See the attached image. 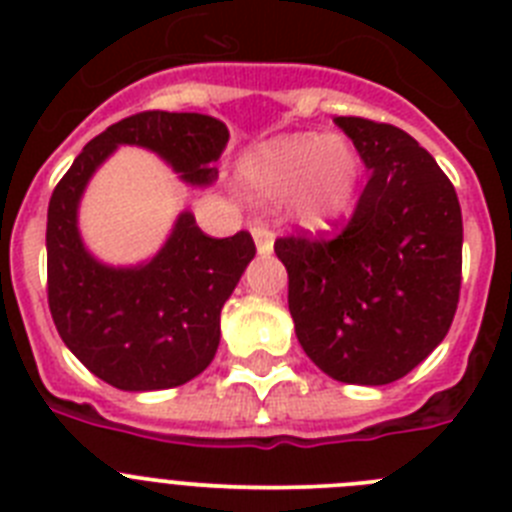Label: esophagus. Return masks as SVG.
Masks as SVG:
<instances>
[{"label":"esophagus","instance_id":"esophagus-1","mask_svg":"<svg viewBox=\"0 0 512 512\" xmlns=\"http://www.w3.org/2000/svg\"><path fill=\"white\" fill-rule=\"evenodd\" d=\"M251 235H253V241H256V248H259V253L269 256V253L274 251V233H271L266 225L253 223L251 225Z\"/></svg>","mask_w":512,"mask_h":512}]
</instances>
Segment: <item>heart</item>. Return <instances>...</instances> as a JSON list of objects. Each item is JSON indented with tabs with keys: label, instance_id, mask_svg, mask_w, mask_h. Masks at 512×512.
Returning <instances> with one entry per match:
<instances>
[{
	"label": "heart",
	"instance_id": "b5f03b06",
	"mask_svg": "<svg viewBox=\"0 0 512 512\" xmlns=\"http://www.w3.org/2000/svg\"><path fill=\"white\" fill-rule=\"evenodd\" d=\"M248 187L266 200H284L302 189L305 223L323 228L336 220L354 197L359 156L343 138L289 135L271 140L243 166Z\"/></svg>",
	"mask_w": 512,
	"mask_h": 512
}]
</instances>
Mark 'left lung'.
Listing matches in <instances>:
<instances>
[{
  "mask_svg": "<svg viewBox=\"0 0 512 512\" xmlns=\"http://www.w3.org/2000/svg\"><path fill=\"white\" fill-rule=\"evenodd\" d=\"M369 182L341 233L277 238L305 354L346 384H390L446 338L461 289L454 184L405 130L333 117Z\"/></svg>",
  "mask_w": 512,
  "mask_h": 512,
  "instance_id": "1",
  "label": "left lung"
}]
</instances>
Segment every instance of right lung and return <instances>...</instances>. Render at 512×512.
Instances as JSON below:
<instances>
[{
	"instance_id": "obj_1",
	"label": "right lung",
	"mask_w": 512,
	"mask_h": 512,
	"mask_svg": "<svg viewBox=\"0 0 512 512\" xmlns=\"http://www.w3.org/2000/svg\"><path fill=\"white\" fill-rule=\"evenodd\" d=\"M158 153L189 184H210L228 143L225 122L200 112L148 110L89 140L48 205V307L58 336L94 377L125 392L179 387L202 374L220 343V310L256 246L248 230L210 238L182 212L148 264L112 269L76 228L81 192L117 146Z\"/></svg>"
}]
</instances>
